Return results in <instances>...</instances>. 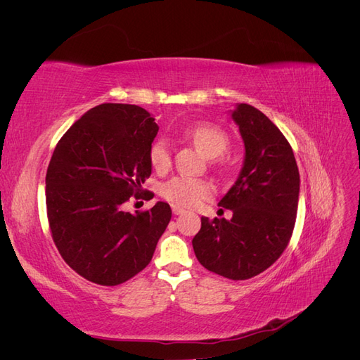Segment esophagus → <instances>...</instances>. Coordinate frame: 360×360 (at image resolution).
I'll use <instances>...</instances> for the list:
<instances>
[{
	"mask_svg": "<svg viewBox=\"0 0 360 360\" xmlns=\"http://www.w3.org/2000/svg\"><path fill=\"white\" fill-rule=\"evenodd\" d=\"M171 209H172V213H174V214H183L184 212H186L184 209H181V207H177V205H172Z\"/></svg>",
	"mask_w": 360,
	"mask_h": 360,
	"instance_id": "esophagus-1",
	"label": "esophagus"
}]
</instances>
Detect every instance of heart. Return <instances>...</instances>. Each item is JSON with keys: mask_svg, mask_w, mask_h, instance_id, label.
Masks as SVG:
<instances>
[{"mask_svg": "<svg viewBox=\"0 0 360 360\" xmlns=\"http://www.w3.org/2000/svg\"><path fill=\"white\" fill-rule=\"evenodd\" d=\"M184 135L209 158L222 155L230 144V138H228L225 130L212 123L188 126L184 129ZM148 159L155 171L160 174L167 172L172 163V148L169 141L165 138H158L150 146ZM213 195V184L209 180L197 177L176 176L160 186V197L177 207H195L205 200H210Z\"/></svg>", "mask_w": 360, "mask_h": 360, "instance_id": "obj_1", "label": "heart"}]
</instances>
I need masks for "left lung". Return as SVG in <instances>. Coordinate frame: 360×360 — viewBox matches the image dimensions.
Segmentation results:
<instances>
[{"instance_id":"obj_1","label":"left lung","mask_w":360,"mask_h":360,"mask_svg":"<svg viewBox=\"0 0 360 360\" xmlns=\"http://www.w3.org/2000/svg\"><path fill=\"white\" fill-rule=\"evenodd\" d=\"M233 118L246 148L240 177L219 202L233 217H201L192 246L207 270L243 281L269 269L288 246L300 177L287 138L263 112L240 103Z\"/></svg>"}]
</instances>
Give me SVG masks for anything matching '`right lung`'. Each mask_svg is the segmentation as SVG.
Segmentation results:
<instances>
[{"label":"right lung","instance_id":"right-lung-1","mask_svg":"<svg viewBox=\"0 0 360 360\" xmlns=\"http://www.w3.org/2000/svg\"><path fill=\"white\" fill-rule=\"evenodd\" d=\"M159 126L144 108L102 103L61 136L46 171L52 240L76 274L114 287L144 270L171 219L159 201L135 214L130 198H151L148 150ZM155 195V193H154Z\"/></svg>","mask_w":360,"mask_h":360}]
</instances>
